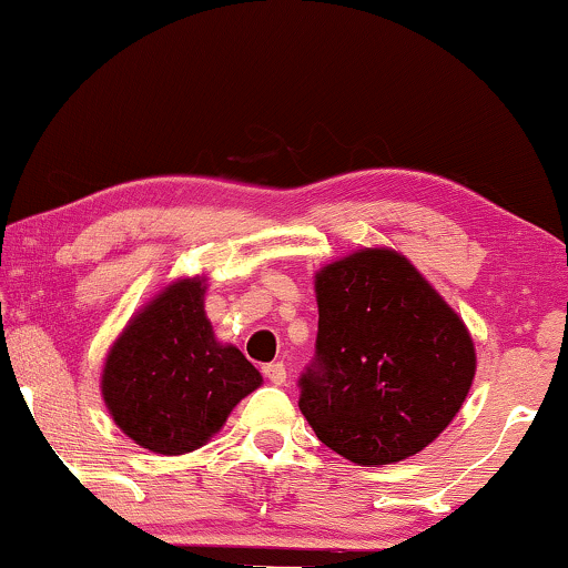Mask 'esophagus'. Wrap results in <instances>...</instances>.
<instances>
[{
    "instance_id": "34e87169",
    "label": "esophagus",
    "mask_w": 568,
    "mask_h": 568,
    "mask_svg": "<svg viewBox=\"0 0 568 568\" xmlns=\"http://www.w3.org/2000/svg\"><path fill=\"white\" fill-rule=\"evenodd\" d=\"M263 375H266L268 383H274V385H284L286 383V367H284L282 362L263 364Z\"/></svg>"
}]
</instances>
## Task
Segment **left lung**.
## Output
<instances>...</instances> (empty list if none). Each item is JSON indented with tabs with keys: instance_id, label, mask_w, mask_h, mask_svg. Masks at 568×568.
<instances>
[{
	"instance_id": "1",
	"label": "left lung",
	"mask_w": 568,
	"mask_h": 568,
	"mask_svg": "<svg viewBox=\"0 0 568 568\" xmlns=\"http://www.w3.org/2000/svg\"><path fill=\"white\" fill-rule=\"evenodd\" d=\"M315 356L300 410L356 465L406 460L439 437L476 375L455 310L395 251H359L315 276Z\"/></svg>"
}]
</instances>
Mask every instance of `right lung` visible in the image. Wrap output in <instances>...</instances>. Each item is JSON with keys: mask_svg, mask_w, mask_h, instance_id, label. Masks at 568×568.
I'll return each mask as SVG.
<instances>
[{"mask_svg": "<svg viewBox=\"0 0 568 568\" xmlns=\"http://www.w3.org/2000/svg\"><path fill=\"white\" fill-rule=\"evenodd\" d=\"M258 385L261 372L240 348L216 344L199 278L158 294L126 325L103 369L113 422L160 455L204 445Z\"/></svg>", "mask_w": 568, "mask_h": 568, "instance_id": "1", "label": "right lung"}]
</instances>
